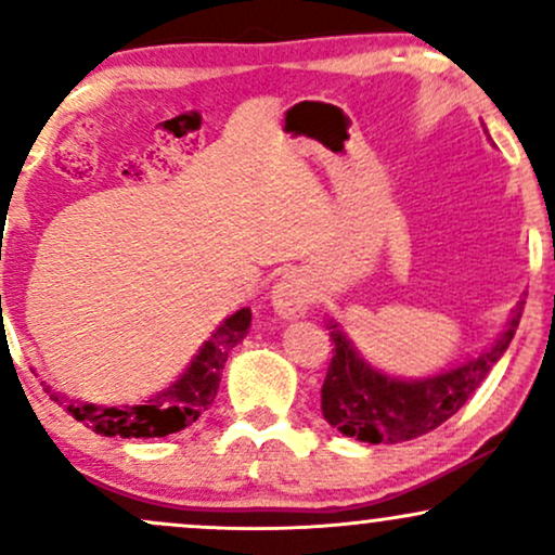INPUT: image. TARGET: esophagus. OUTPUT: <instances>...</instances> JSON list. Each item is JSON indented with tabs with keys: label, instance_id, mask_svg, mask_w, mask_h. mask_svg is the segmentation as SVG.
Wrapping results in <instances>:
<instances>
[{
	"label": "esophagus",
	"instance_id": "obj_1",
	"mask_svg": "<svg viewBox=\"0 0 555 555\" xmlns=\"http://www.w3.org/2000/svg\"><path fill=\"white\" fill-rule=\"evenodd\" d=\"M312 284L305 273L286 271L271 289V307L279 318L297 320L310 310Z\"/></svg>",
	"mask_w": 555,
	"mask_h": 555
}]
</instances>
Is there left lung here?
I'll return each mask as SVG.
<instances>
[{
    "label": "left lung",
    "mask_w": 555,
    "mask_h": 555,
    "mask_svg": "<svg viewBox=\"0 0 555 555\" xmlns=\"http://www.w3.org/2000/svg\"><path fill=\"white\" fill-rule=\"evenodd\" d=\"M522 307L525 302H517L496 341L478 357L416 379L385 375L383 370L372 366L346 336L341 323L328 320L336 349L320 390L323 418L346 437L370 444L409 442L434 431L463 409L491 366L509 349Z\"/></svg>",
    "instance_id": "8db88e82"
}]
</instances>
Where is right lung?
Masks as SVG:
<instances>
[{"label": "right lung", "instance_id": "add662e5", "mask_svg": "<svg viewBox=\"0 0 555 555\" xmlns=\"http://www.w3.org/2000/svg\"><path fill=\"white\" fill-rule=\"evenodd\" d=\"M250 318V307H240L237 312L224 318L219 328L209 336V341H204L196 357L191 359L183 375L172 379L165 390L142 400L139 405L77 403V400H69L62 392L51 390V385H46L43 390L49 392L51 400L64 405L77 422H82L87 429L95 434H103V437H168V434L191 426L214 403L227 357L248 336Z\"/></svg>", "mask_w": 555, "mask_h": 555}]
</instances>
